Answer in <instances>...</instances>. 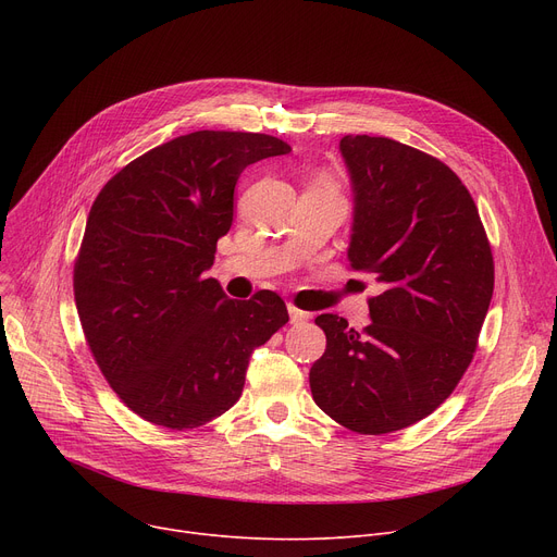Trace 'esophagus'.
<instances>
[{
  "mask_svg": "<svg viewBox=\"0 0 557 557\" xmlns=\"http://www.w3.org/2000/svg\"><path fill=\"white\" fill-rule=\"evenodd\" d=\"M288 318H290V323H294V325H300V323H305V320L309 318V313L298 309V307H294V305H288Z\"/></svg>",
  "mask_w": 557,
  "mask_h": 557,
  "instance_id": "esophagus-1",
  "label": "esophagus"
}]
</instances>
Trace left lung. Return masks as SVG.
Instances as JSON below:
<instances>
[{"mask_svg": "<svg viewBox=\"0 0 557 557\" xmlns=\"http://www.w3.org/2000/svg\"><path fill=\"white\" fill-rule=\"evenodd\" d=\"M355 194L347 259L382 294L372 323L336 313L315 325L327 347L309 372L313 401L349 431L382 435L431 416L472 363L494 290V261L476 205L437 158L388 137L345 135Z\"/></svg>", "mask_w": 557, "mask_h": 557, "instance_id": "left-lung-1", "label": "left lung"}]
</instances>
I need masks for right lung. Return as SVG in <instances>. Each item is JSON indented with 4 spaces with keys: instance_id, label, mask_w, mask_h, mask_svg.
<instances>
[{
    "instance_id": "1",
    "label": "right lung",
    "mask_w": 557,
    "mask_h": 557,
    "mask_svg": "<svg viewBox=\"0 0 557 557\" xmlns=\"http://www.w3.org/2000/svg\"><path fill=\"white\" fill-rule=\"evenodd\" d=\"M290 146L273 135L196 131L103 185L74 263V300L110 388L146 422L185 431L242 397L252 349L288 323L284 300H230L214 277L234 185Z\"/></svg>"
}]
</instances>
